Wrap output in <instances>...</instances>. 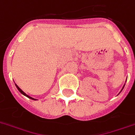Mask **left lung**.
<instances>
[{
  "instance_id": "obj_1",
  "label": "left lung",
  "mask_w": 135,
  "mask_h": 135,
  "mask_svg": "<svg viewBox=\"0 0 135 135\" xmlns=\"http://www.w3.org/2000/svg\"><path fill=\"white\" fill-rule=\"evenodd\" d=\"M124 86H125V85H124V86H123V87H122V89H123V88H124ZM122 90H121V91H122Z\"/></svg>"
}]
</instances>
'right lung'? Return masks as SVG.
Here are the masks:
<instances>
[{
    "instance_id": "right-lung-1",
    "label": "right lung",
    "mask_w": 135,
    "mask_h": 135,
    "mask_svg": "<svg viewBox=\"0 0 135 135\" xmlns=\"http://www.w3.org/2000/svg\"><path fill=\"white\" fill-rule=\"evenodd\" d=\"M15 85H16V88H17V89H18V90L19 91H20V92H21V93H22V94L23 95L26 96V97H28V98H31V100H36V99H35V98H32V97H30V96L28 95L27 94H25V93L22 90V89H20V88H19V87H18V86H17V85H16V84H15Z\"/></svg>"
}]
</instances>
